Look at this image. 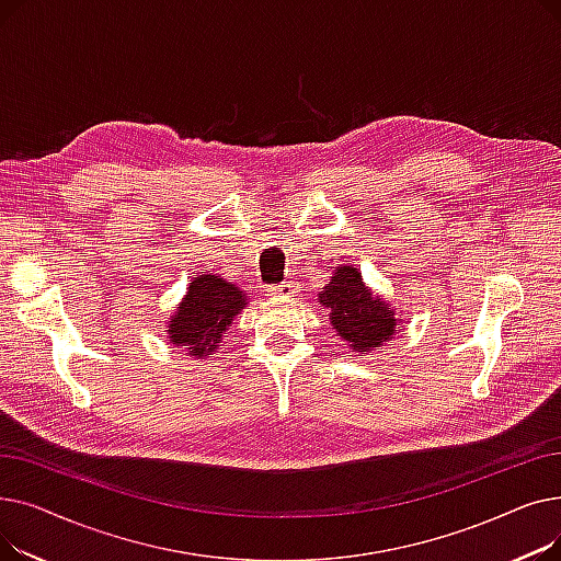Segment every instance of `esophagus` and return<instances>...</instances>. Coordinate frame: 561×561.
<instances>
[{
  "instance_id": "34e87169",
  "label": "esophagus",
  "mask_w": 561,
  "mask_h": 561,
  "mask_svg": "<svg viewBox=\"0 0 561 561\" xmlns=\"http://www.w3.org/2000/svg\"><path fill=\"white\" fill-rule=\"evenodd\" d=\"M298 293V288H296V284L293 282H282L279 286H275L273 288V296L275 298H293Z\"/></svg>"
}]
</instances>
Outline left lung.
<instances>
[{
  "mask_svg": "<svg viewBox=\"0 0 561 561\" xmlns=\"http://www.w3.org/2000/svg\"><path fill=\"white\" fill-rule=\"evenodd\" d=\"M322 307L330 309L332 330L359 357L393 341L402 325V311L364 282L362 271L350 263L336 265L330 284L318 293Z\"/></svg>",
  "mask_w": 561,
  "mask_h": 561,
  "instance_id": "obj_1",
  "label": "left lung"
}]
</instances>
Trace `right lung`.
<instances>
[{
	"label": "right lung",
	"mask_w": 561,
	"mask_h": 561,
	"mask_svg": "<svg viewBox=\"0 0 561 561\" xmlns=\"http://www.w3.org/2000/svg\"><path fill=\"white\" fill-rule=\"evenodd\" d=\"M245 307L248 293L243 288L214 273L197 275L168 318L165 334L172 345L186 350V357L206 359L216 355L222 334Z\"/></svg>",
	"instance_id": "right-lung-1"
}]
</instances>
